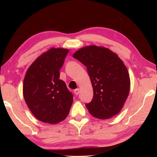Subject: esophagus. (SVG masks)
Returning <instances> with one entry per match:
<instances>
[{
    "label": "esophagus",
    "mask_w": 157,
    "mask_h": 157,
    "mask_svg": "<svg viewBox=\"0 0 157 157\" xmlns=\"http://www.w3.org/2000/svg\"><path fill=\"white\" fill-rule=\"evenodd\" d=\"M74 92H75V94L76 95H78L79 93V88H77V89L74 90Z\"/></svg>",
    "instance_id": "1"
}]
</instances>
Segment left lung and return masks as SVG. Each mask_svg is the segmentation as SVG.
Returning <instances> with one entry per match:
<instances>
[{"instance_id": "1", "label": "left lung", "mask_w": 157, "mask_h": 157, "mask_svg": "<svg viewBox=\"0 0 157 157\" xmlns=\"http://www.w3.org/2000/svg\"><path fill=\"white\" fill-rule=\"evenodd\" d=\"M87 67L94 96L86 104L96 118L108 119L121 111L129 93L128 69L116 53L104 46H84L73 55Z\"/></svg>"}]
</instances>
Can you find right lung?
Wrapping results in <instances>:
<instances>
[{"label":"right lung","mask_w":157,"mask_h":157,"mask_svg":"<svg viewBox=\"0 0 157 157\" xmlns=\"http://www.w3.org/2000/svg\"><path fill=\"white\" fill-rule=\"evenodd\" d=\"M68 49L52 48L38 56L25 73L23 94L28 108L42 122L56 124L67 117L73 94L59 79Z\"/></svg>","instance_id":"1"}]
</instances>
